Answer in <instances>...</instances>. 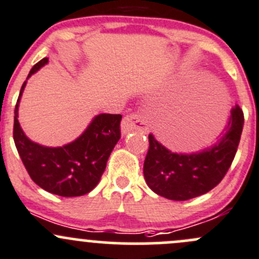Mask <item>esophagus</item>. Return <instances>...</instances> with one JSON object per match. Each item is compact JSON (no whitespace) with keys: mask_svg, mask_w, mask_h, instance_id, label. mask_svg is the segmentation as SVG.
<instances>
[{"mask_svg":"<svg viewBox=\"0 0 259 259\" xmlns=\"http://www.w3.org/2000/svg\"><path fill=\"white\" fill-rule=\"evenodd\" d=\"M133 130H146L145 122L142 120V114L139 111L126 115L121 121L122 134H126Z\"/></svg>","mask_w":259,"mask_h":259,"instance_id":"esophagus-1","label":"esophagus"}]
</instances>
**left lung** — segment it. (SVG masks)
<instances>
[{"instance_id":"obj_1","label":"left lung","mask_w":259,"mask_h":259,"mask_svg":"<svg viewBox=\"0 0 259 259\" xmlns=\"http://www.w3.org/2000/svg\"><path fill=\"white\" fill-rule=\"evenodd\" d=\"M244 115L232 108L221 139L197 153H174L149 134L144 178L154 193L171 200H188L205 194L222 182L236 156Z\"/></svg>"}]
</instances>
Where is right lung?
<instances>
[{
    "label": "right lung",
    "instance_id": "1",
    "mask_svg": "<svg viewBox=\"0 0 259 259\" xmlns=\"http://www.w3.org/2000/svg\"><path fill=\"white\" fill-rule=\"evenodd\" d=\"M49 62L48 57L31 69L27 79ZM26 86L22 83L15 108L14 140L28 176L40 188L60 197H80L100 182L106 161L119 142L120 114H100L75 142L49 148L28 139L18 122V104Z\"/></svg>",
    "mask_w": 259,
    "mask_h": 259
}]
</instances>
